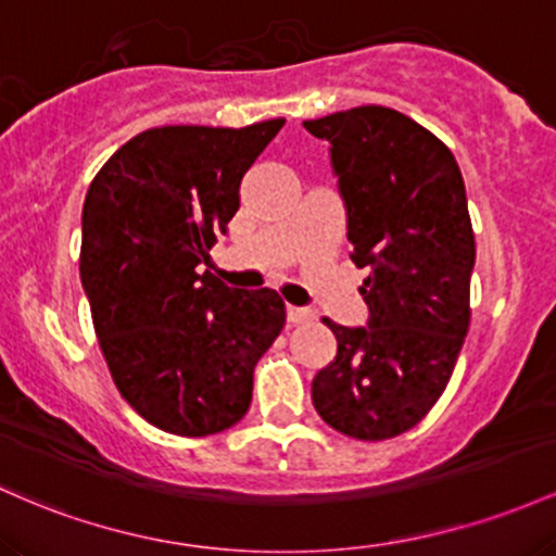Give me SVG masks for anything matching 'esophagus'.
Here are the masks:
<instances>
[{
  "instance_id": "esophagus-1",
  "label": "esophagus",
  "mask_w": 556,
  "mask_h": 556,
  "mask_svg": "<svg viewBox=\"0 0 556 556\" xmlns=\"http://www.w3.org/2000/svg\"><path fill=\"white\" fill-rule=\"evenodd\" d=\"M286 317H289L291 326H304V323L312 320V309L294 307V304H289V307H286Z\"/></svg>"
}]
</instances>
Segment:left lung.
<instances>
[{"label":"left lung","mask_w":556,"mask_h":556,"mask_svg":"<svg viewBox=\"0 0 556 556\" xmlns=\"http://www.w3.org/2000/svg\"><path fill=\"white\" fill-rule=\"evenodd\" d=\"M330 143L367 326L333 330L339 352L312 380L317 415L359 441L415 428L444 394L470 328L476 236L444 141L413 117L365 104L304 121Z\"/></svg>","instance_id":"left-lung-1"}]
</instances>
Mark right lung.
Instances as JSON below:
<instances>
[{
	"instance_id": "add662e5",
	"label": "right lung",
	"mask_w": 556,
	"mask_h": 556,
	"mask_svg": "<svg viewBox=\"0 0 556 556\" xmlns=\"http://www.w3.org/2000/svg\"><path fill=\"white\" fill-rule=\"evenodd\" d=\"M283 123L149 128L86 191L80 283L93 330L121 396L165 433L199 439L236 426L254 365L283 330L276 291L228 289L199 273Z\"/></svg>"
}]
</instances>
